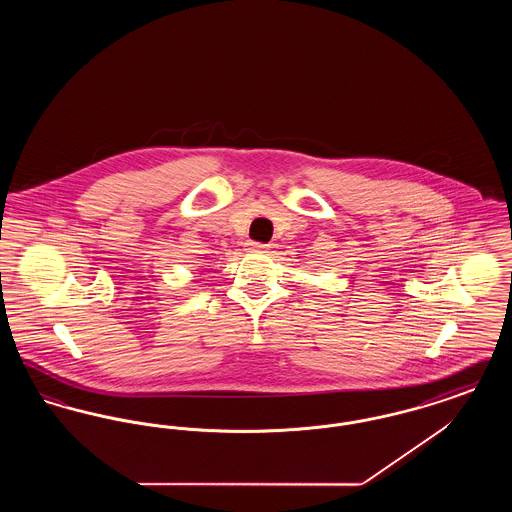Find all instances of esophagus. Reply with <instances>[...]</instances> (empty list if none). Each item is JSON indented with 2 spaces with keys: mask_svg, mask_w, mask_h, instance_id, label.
<instances>
[{
  "mask_svg": "<svg viewBox=\"0 0 512 512\" xmlns=\"http://www.w3.org/2000/svg\"><path fill=\"white\" fill-rule=\"evenodd\" d=\"M247 249H249L251 253H267L268 245L257 244V242H249V244H247Z\"/></svg>",
  "mask_w": 512,
  "mask_h": 512,
  "instance_id": "1",
  "label": "esophagus"
}]
</instances>
